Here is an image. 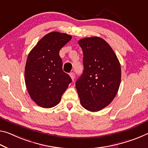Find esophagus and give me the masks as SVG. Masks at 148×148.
<instances>
[{
    "instance_id": "34e87169",
    "label": "esophagus",
    "mask_w": 148,
    "mask_h": 148,
    "mask_svg": "<svg viewBox=\"0 0 148 148\" xmlns=\"http://www.w3.org/2000/svg\"><path fill=\"white\" fill-rule=\"evenodd\" d=\"M70 76L71 77V78H72V80H74V78H75V74L74 73V72H70Z\"/></svg>"
}]
</instances>
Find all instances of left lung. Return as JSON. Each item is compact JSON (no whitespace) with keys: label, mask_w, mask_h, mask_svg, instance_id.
Listing matches in <instances>:
<instances>
[{"label":"left lung","mask_w":148,"mask_h":148,"mask_svg":"<svg viewBox=\"0 0 148 148\" xmlns=\"http://www.w3.org/2000/svg\"><path fill=\"white\" fill-rule=\"evenodd\" d=\"M82 49L84 71L76 88L82 106L97 112L111 103L118 92L121 64L111 46L98 37L78 41Z\"/></svg>","instance_id":"1"}]
</instances>
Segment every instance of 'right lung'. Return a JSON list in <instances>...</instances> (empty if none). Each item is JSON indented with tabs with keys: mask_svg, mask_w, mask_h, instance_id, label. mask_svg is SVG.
<instances>
[{
	"mask_svg": "<svg viewBox=\"0 0 148 148\" xmlns=\"http://www.w3.org/2000/svg\"><path fill=\"white\" fill-rule=\"evenodd\" d=\"M72 36L57 32L47 34L28 55L25 82L28 93L39 106L51 108L58 104L72 79L62 70L59 51Z\"/></svg>",
	"mask_w": 148,
	"mask_h": 148,
	"instance_id": "add662e5",
	"label": "right lung"
}]
</instances>
